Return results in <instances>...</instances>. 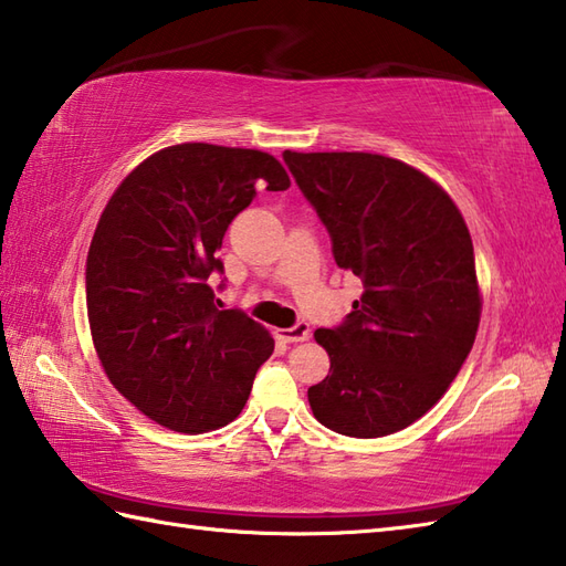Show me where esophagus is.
Wrapping results in <instances>:
<instances>
[{"label": "esophagus", "instance_id": "34e87169", "mask_svg": "<svg viewBox=\"0 0 566 566\" xmlns=\"http://www.w3.org/2000/svg\"><path fill=\"white\" fill-rule=\"evenodd\" d=\"M276 335H280V340H284V343H304V340H308L311 328H308V323H296V326H292V328L276 331Z\"/></svg>", "mask_w": 566, "mask_h": 566}]
</instances>
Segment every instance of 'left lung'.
Wrapping results in <instances>:
<instances>
[{
	"mask_svg": "<svg viewBox=\"0 0 566 566\" xmlns=\"http://www.w3.org/2000/svg\"><path fill=\"white\" fill-rule=\"evenodd\" d=\"M284 163L338 268L365 286L343 326L314 333L331 371L308 389L311 411L340 436H391L442 399L472 350L482 316L472 235L448 191L401 160L284 150Z\"/></svg>",
	"mask_w": 566,
	"mask_h": 566,
	"instance_id": "left-lung-1",
	"label": "left lung"
}]
</instances>
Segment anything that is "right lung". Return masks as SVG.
<instances>
[{
  "instance_id": "add662e5",
  "label": "right lung",
  "mask_w": 566,
  "mask_h": 566,
  "mask_svg": "<svg viewBox=\"0 0 566 566\" xmlns=\"http://www.w3.org/2000/svg\"><path fill=\"white\" fill-rule=\"evenodd\" d=\"M270 153L179 143L116 187L87 255L94 350L116 391L177 432H209L243 411L272 335L216 306L223 235L258 189L284 191Z\"/></svg>"
}]
</instances>
